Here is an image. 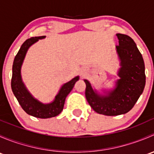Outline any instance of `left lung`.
<instances>
[{
  "mask_svg": "<svg viewBox=\"0 0 154 154\" xmlns=\"http://www.w3.org/2000/svg\"><path fill=\"white\" fill-rule=\"evenodd\" d=\"M119 45H116L121 60L119 71L120 79L116 87L106 96L97 94L87 80L85 94L91 108L99 114L109 116H119L128 112L143 92L145 86L144 63L142 54L136 43L129 35L116 34Z\"/></svg>",
  "mask_w": 154,
  "mask_h": 154,
  "instance_id": "1",
  "label": "left lung"
}]
</instances>
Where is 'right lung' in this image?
Instances as JSON below:
<instances>
[{"label": "right lung", "instance_id": "obj_1", "mask_svg": "<svg viewBox=\"0 0 154 154\" xmlns=\"http://www.w3.org/2000/svg\"><path fill=\"white\" fill-rule=\"evenodd\" d=\"M45 37V35L31 37L23 43L14 59L11 80L12 92L21 108L28 115L39 119H48L58 116L63 111L66 97L72 90L76 82L79 80V77L77 76L68 83H65L60 88L54 101L51 103L44 104L31 95L21 80V67L28 48L38 39L44 38Z\"/></svg>", "mask_w": 154, "mask_h": 154}]
</instances>
